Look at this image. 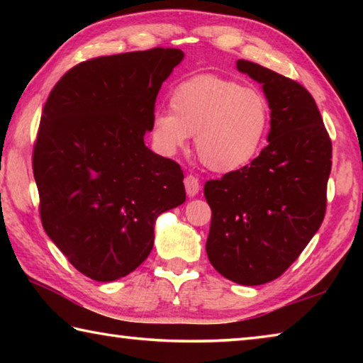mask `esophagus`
<instances>
[{
	"label": "esophagus",
	"mask_w": 363,
	"mask_h": 363,
	"mask_svg": "<svg viewBox=\"0 0 363 363\" xmlns=\"http://www.w3.org/2000/svg\"><path fill=\"white\" fill-rule=\"evenodd\" d=\"M184 186H186V192L187 195L192 199V196H196L200 192V182L196 179L195 176H186V179H184Z\"/></svg>",
	"instance_id": "34e87169"
}]
</instances>
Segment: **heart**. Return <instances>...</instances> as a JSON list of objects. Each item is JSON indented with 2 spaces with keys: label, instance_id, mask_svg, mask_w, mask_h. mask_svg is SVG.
Returning <instances> with one entry per match:
<instances>
[{
  "label": "heart",
  "instance_id": "heart-1",
  "mask_svg": "<svg viewBox=\"0 0 363 363\" xmlns=\"http://www.w3.org/2000/svg\"><path fill=\"white\" fill-rule=\"evenodd\" d=\"M169 108L152 118L160 150L174 155L195 136L200 162L216 173H232L261 152L270 123V107L261 91L218 75L181 82L169 96Z\"/></svg>",
  "mask_w": 363,
  "mask_h": 363
}]
</instances>
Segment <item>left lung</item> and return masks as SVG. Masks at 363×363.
Masks as SVG:
<instances>
[{
	"label": "left lung",
	"instance_id": "8db88e82",
	"mask_svg": "<svg viewBox=\"0 0 363 363\" xmlns=\"http://www.w3.org/2000/svg\"><path fill=\"white\" fill-rule=\"evenodd\" d=\"M270 107L267 147L250 167L205 184L213 216L206 255L235 284L280 277L320 227L327 208L331 140L314 97L299 83L238 59Z\"/></svg>",
	"mask_w": 363,
	"mask_h": 363
}]
</instances>
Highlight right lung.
Segmentation results:
<instances>
[{
    "label": "right lung",
    "mask_w": 363,
    "mask_h": 363,
    "mask_svg": "<svg viewBox=\"0 0 363 363\" xmlns=\"http://www.w3.org/2000/svg\"><path fill=\"white\" fill-rule=\"evenodd\" d=\"M182 59L173 48L91 59L48 97L33 152L41 223L86 277L133 272L160 214L186 201L179 164L144 144L158 91Z\"/></svg>",
    "instance_id": "add662e5"
}]
</instances>
